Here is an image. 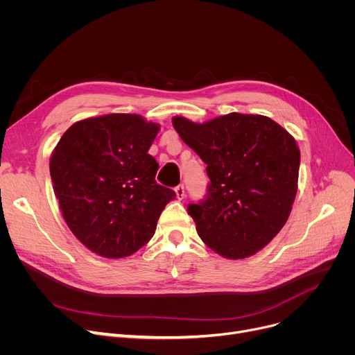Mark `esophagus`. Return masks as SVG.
Listing matches in <instances>:
<instances>
[{
    "instance_id": "1",
    "label": "esophagus",
    "mask_w": 355,
    "mask_h": 355,
    "mask_svg": "<svg viewBox=\"0 0 355 355\" xmlns=\"http://www.w3.org/2000/svg\"><path fill=\"white\" fill-rule=\"evenodd\" d=\"M174 190H175V194H177L178 200H182L185 197V190H184V185L182 184H178Z\"/></svg>"
}]
</instances>
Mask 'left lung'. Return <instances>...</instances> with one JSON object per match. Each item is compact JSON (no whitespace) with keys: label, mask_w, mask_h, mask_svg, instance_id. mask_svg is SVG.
Returning <instances> with one entry per match:
<instances>
[{"label":"left lung","mask_w":355,"mask_h":355,"mask_svg":"<svg viewBox=\"0 0 355 355\" xmlns=\"http://www.w3.org/2000/svg\"><path fill=\"white\" fill-rule=\"evenodd\" d=\"M181 139L207 165V194L189 204L201 240L227 259H245L281 232L297 190L301 153L270 118L237 112L206 123L175 116Z\"/></svg>","instance_id":"8db88e82"}]
</instances>
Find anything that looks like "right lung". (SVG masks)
<instances>
[{
    "label": "right lung",
    "instance_id": "add662e5",
    "mask_svg": "<svg viewBox=\"0 0 355 355\" xmlns=\"http://www.w3.org/2000/svg\"><path fill=\"white\" fill-rule=\"evenodd\" d=\"M159 126L110 114L71 125L50 159L54 194L71 233L103 257L135 253L151 239L175 193L155 181L148 149Z\"/></svg>",
    "mask_w": 355,
    "mask_h": 355
}]
</instances>
